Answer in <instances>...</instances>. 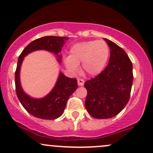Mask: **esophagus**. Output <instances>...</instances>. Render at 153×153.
<instances>
[{
    "label": "esophagus",
    "mask_w": 153,
    "mask_h": 153,
    "mask_svg": "<svg viewBox=\"0 0 153 153\" xmlns=\"http://www.w3.org/2000/svg\"><path fill=\"white\" fill-rule=\"evenodd\" d=\"M84 80L82 79V78H78V85H83L84 84Z\"/></svg>",
    "instance_id": "1"
}]
</instances>
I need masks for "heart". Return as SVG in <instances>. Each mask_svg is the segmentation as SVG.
I'll list each match as a JSON object with an SVG mask.
<instances>
[{
  "instance_id": "heart-1",
  "label": "heart",
  "mask_w": 153,
  "mask_h": 153,
  "mask_svg": "<svg viewBox=\"0 0 153 153\" xmlns=\"http://www.w3.org/2000/svg\"><path fill=\"white\" fill-rule=\"evenodd\" d=\"M110 54V48L105 42L91 41L76 43L71 47L69 57L65 59L67 68L76 72L82 63L85 73L97 75L105 68Z\"/></svg>"
}]
</instances>
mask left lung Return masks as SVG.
Returning a JSON list of instances; mask_svg holds the SVG:
<instances>
[{
	"label": "left lung",
	"mask_w": 153,
	"mask_h": 153,
	"mask_svg": "<svg viewBox=\"0 0 153 153\" xmlns=\"http://www.w3.org/2000/svg\"><path fill=\"white\" fill-rule=\"evenodd\" d=\"M110 49L109 62L95 78L85 81V106L92 117L106 119L117 115L128 103L134 75L132 62L126 51L104 38Z\"/></svg>",
	"instance_id": "8db88e82"
}]
</instances>
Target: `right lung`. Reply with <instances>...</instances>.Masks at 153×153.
<instances>
[{
	"label": "right lung",
	"instance_id": "add662e5",
	"mask_svg": "<svg viewBox=\"0 0 153 153\" xmlns=\"http://www.w3.org/2000/svg\"><path fill=\"white\" fill-rule=\"evenodd\" d=\"M68 38L58 36H45L38 38L28 44L25 48L18 59L17 66L15 72V87L16 93L22 105L30 114L38 118L45 120H53L61 116L66 107L67 102L70 95L78 88L76 78H70L60 73L56 85L51 93L46 97L40 100L33 99L23 91L20 85L19 71L23 59L28 53L36 50L45 49L57 54L65 41ZM59 62L61 60L58 59Z\"/></svg>",
	"mask_w": 153,
	"mask_h": 153
}]
</instances>
